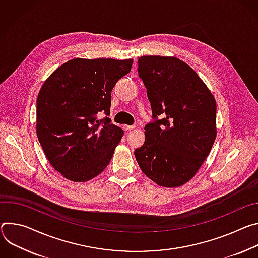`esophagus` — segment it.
Instances as JSON below:
<instances>
[{"instance_id":"34e87169","label":"esophagus","mask_w":258,"mask_h":258,"mask_svg":"<svg viewBox=\"0 0 258 258\" xmlns=\"http://www.w3.org/2000/svg\"><path fill=\"white\" fill-rule=\"evenodd\" d=\"M134 128H135V126H133V125H131V126H130V125H124V129H125V130H128V131H129V130H133Z\"/></svg>"}]
</instances>
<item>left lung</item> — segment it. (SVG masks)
<instances>
[{
  "label": "left lung",
  "instance_id": "1",
  "mask_svg": "<svg viewBox=\"0 0 258 258\" xmlns=\"http://www.w3.org/2000/svg\"><path fill=\"white\" fill-rule=\"evenodd\" d=\"M138 76L151 102L153 123L134 151L150 179L176 187L190 180L216 138V101L205 83L185 62L171 56L138 58Z\"/></svg>",
  "mask_w": 258,
  "mask_h": 258
}]
</instances>
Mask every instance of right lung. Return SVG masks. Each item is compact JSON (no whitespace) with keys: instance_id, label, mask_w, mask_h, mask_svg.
<instances>
[{"instance_id":"obj_1","label":"right lung","mask_w":258,"mask_h":258,"mask_svg":"<svg viewBox=\"0 0 258 258\" xmlns=\"http://www.w3.org/2000/svg\"><path fill=\"white\" fill-rule=\"evenodd\" d=\"M133 59L75 58L55 70L37 98V135L52 167L63 177L88 181L112 158L124 131L97 113L110 111L111 90Z\"/></svg>"}]
</instances>
